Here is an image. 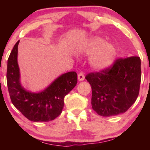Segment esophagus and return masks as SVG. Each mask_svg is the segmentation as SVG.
Instances as JSON below:
<instances>
[{
    "instance_id": "esophagus-1",
    "label": "esophagus",
    "mask_w": 150,
    "mask_h": 150,
    "mask_svg": "<svg viewBox=\"0 0 150 150\" xmlns=\"http://www.w3.org/2000/svg\"><path fill=\"white\" fill-rule=\"evenodd\" d=\"M78 79H79L80 81H83V80L85 79V75H84V74L83 72L79 74V75H78Z\"/></svg>"
}]
</instances>
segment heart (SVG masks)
Listing matches in <instances>:
<instances>
[{
	"label": "heart",
	"instance_id": "obj_1",
	"mask_svg": "<svg viewBox=\"0 0 150 150\" xmlns=\"http://www.w3.org/2000/svg\"><path fill=\"white\" fill-rule=\"evenodd\" d=\"M86 52L93 54L90 62L92 66L98 70L109 67L116 57V50L113 45L105 43L100 38L92 41L86 49Z\"/></svg>",
	"mask_w": 150,
	"mask_h": 150
}]
</instances>
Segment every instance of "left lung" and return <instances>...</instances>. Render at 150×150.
I'll use <instances>...</instances> for the list:
<instances>
[{
	"label": "left lung",
	"instance_id": "8db88e82",
	"mask_svg": "<svg viewBox=\"0 0 150 150\" xmlns=\"http://www.w3.org/2000/svg\"><path fill=\"white\" fill-rule=\"evenodd\" d=\"M85 79L91 85L92 108L99 115L124 113L139 96L141 59L136 56L119 58L109 67L89 73Z\"/></svg>",
	"mask_w": 150,
	"mask_h": 150
}]
</instances>
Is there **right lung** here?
<instances>
[{"instance_id": "obj_1", "label": "right lung", "mask_w": 150, "mask_h": 150, "mask_svg": "<svg viewBox=\"0 0 150 150\" xmlns=\"http://www.w3.org/2000/svg\"><path fill=\"white\" fill-rule=\"evenodd\" d=\"M19 42L14 45L7 61V83L12 104L32 122L52 121L62 112L65 96L77 84V74L76 71L63 74L40 93L26 91L20 83L17 61Z\"/></svg>"}]
</instances>
